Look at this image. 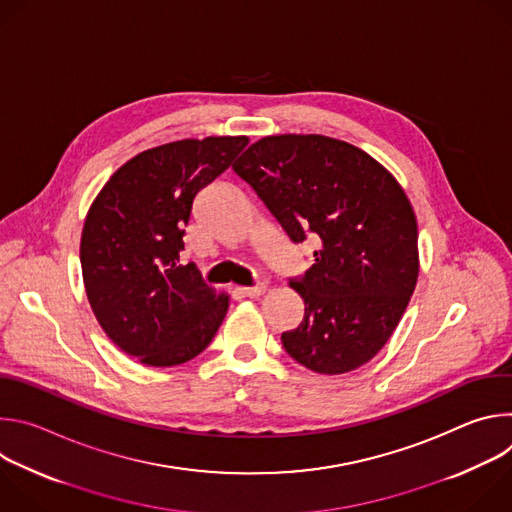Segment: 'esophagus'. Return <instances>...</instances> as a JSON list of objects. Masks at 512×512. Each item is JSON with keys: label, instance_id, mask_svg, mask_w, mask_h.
<instances>
[{"label": "esophagus", "instance_id": "1", "mask_svg": "<svg viewBox=\"0 0 512 512\" xmlns=\"http://www.w3.org/2000/svg\"><path fill=\"white\" fill-rule=\"evenodd\" d=\"M241 294L245 298H259L265 294V285H255V287H243Z\"/></svg>", "mask_w": 512, "mask_h": 512}]
</instances>
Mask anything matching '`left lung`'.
Returning a JSON list of instances; mask_svg holds the SVG:
<instances>
[{
	"label": "left lung",
	"mask_w": 512,
	"mask_h": 512,
	"mask_svg": "<svg viewBox=\"0 0 512 512\" xmlns=\"http://www.w3.org/2000/svg\"><path fill=\"white\" fill-rule=\"evenodd\" d=\"M294 243L314 235V265L291 279L304 320L281 334L320 375L367 364L401 322L419 277L417 218L397 178L352 143L318 133L265 135L233 164Z\"/></svg>",
	"instance_id": "obj_1"
}]
</instances>
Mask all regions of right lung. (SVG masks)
I'll use <instances>...</instances> for the list:
<instances>
[{
    "label": "right lung",
    "instance_id": "obj_1",
    "mask_svg": "<svg viewBox=\"0 0 512 512\" xmlns=\"http://www.w3.org/2000/svg\"><path fill=\"white\" fill-rule=\"evenodd\" d=\"M247 135L178 139L127 160L95 196L81 235L91 310L125 354L148 367L198 356L229 310V296L180 265L192 200L223 174Z\"/></svg>",
    "mask_w": 512,
    "mask_h": 512
}]
</instances>
